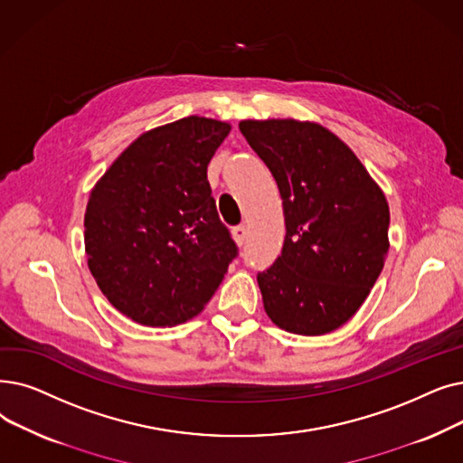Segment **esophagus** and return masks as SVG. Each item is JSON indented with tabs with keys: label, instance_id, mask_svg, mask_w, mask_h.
I'll use <instances>...</instances> for the list:
<instances>
[{
	"label": "esophagus",
	"instance_id": "1",
	"mask_svg": "<svg viewBox=\"0 0 463 463\" xmlns=\"http://www.w3.org/2000/svg\"><path fill=\"white\" fill-rule=\"evenodd\" d=\"M232 238H234V242H236L238 246H244L246 238H248V229H246V225L234 227V229H232Z\"/></svg>",
	"mask_w": 463,
	"mask_h": 463
}]
</instances>
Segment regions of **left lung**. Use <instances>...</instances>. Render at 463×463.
<instances>
[{"label": "left lung", "instance_id": "8db88e82", "mask_svg": "<svg viewBox=\"0 0 463 463\" xmlns=\"http://www.w3.org/2000/svg\"><path fill=\"white\" fill-rule=\"evenodd\" d=\"M284 203L286 240L257 274L269 317L295 335H326L365 303L390 250L386 196L354 151L317 123L242 120Z\"/></svg>", "mask_w": 463, "mask_h": 463}]
</instances>
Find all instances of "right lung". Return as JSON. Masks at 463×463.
Here are the masks:
<instances>
[{"label": "right lung", "mask_w": 463, "mask_h": 463, "mask_svg": "<svg viewBox=\"0 0 463 463\" xmlns=\"http://www.w3.org/2000/svg\"><path fill=\"white\" fill-rule=\"evenodd\" d=\"M229 132V123L196 115L156 127L90 191V274L136 324L172 327L203 312L238 255L208 184L210 160Z\"/></svg>", "instance_id": "obj_1"}]
</instances>
